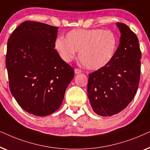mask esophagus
<instances>
[{
  "label": "esophagus",
  "mask_w": 150,
  "mask_h": 150,
  "mask_svg": "<svg viewBox=\"0 0 150 150\" xmlns=\"http://www.w3.org/2000/svg\"><path fill=\"white\" fill-rule=\"evenodd\" d=\"M74 72L76 74H79L81 73V69H74Z\"/></svg>",
  "instance_id": "34e87169"
}]
</instances>
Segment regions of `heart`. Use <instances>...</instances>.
Masks as SVG:
<instances>
[{
    "mask_svg": "<svg viewBox=\"0 0 150 150\" xmlns=\"http://www.w3.org/2000/svg\"><path fill=\"white\" fill-rule=\"evenodd\" d=\"M55 48L61 59L69 62L79 52V59L86 68L98 70L109 64L118 47V40L110 30L100 28L75 29L66 34L65 39L55 41Z\"/></svg>",
    "mask_w": 150,
    "mask_h": 150,
    "instance_id": "obj_1",
    "label": "heart"
}]
</instances>
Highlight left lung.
<instances>
[{"label":"left lung","mask_w":150,"mask_h":150,"mask_svg":"<svg viewBox=\"0 0 150 150\" xmlns=\"http://www.w3.org/2000/svg\"><path fill=\"white\" fill-rule=\"evenodd\" d=\"M121 37L116 54L104 68L89 74L87 95L93 110L110 117L130 104L138 89L141 53L139 40L126 24L117 22Z\"/></svg>","instance_id":"1"}]
</instances>
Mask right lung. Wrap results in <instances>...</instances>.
I'll use <instances>...</instances> for the list:
<instances>
[{
	"mask_svg": "<svg viewBox=\"0 0 150 150\" xmlns=\"http://www.w3.org/2000/svg\"><path fill=\"white\" fill-rule=\"evenodd\" d=\"M58 27L38 22L20 24L8 40L5 64L11 93L26 112L44 117L60 107L74 76L55 47Z\"/></svg>",
	"mask_w": 150,
	"mask_h": 150,
	"instance_id": "add662e5",
	"label": "right lung"
}]
</instances>
